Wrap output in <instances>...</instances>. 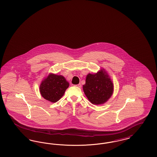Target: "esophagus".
Wrapping results in <instances>:
<instances>
[{
	"mask_svg": "<svg viewBox=\"0 0 157 157\" xmlns=\"http://www.w3.org/2000/svg\"><path fill=\"white\" fill-rule=\"evenodd\" d=\"M75 86H77V87H78V88H81L82 85L81 83H79V84L76 85Z\"/></svg>",
	"mask_w": 157,
	"mask_h": 157,
	"instance_id": "obj_1",
	"label": "esophagus"
}]
</instances>
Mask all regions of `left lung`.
I'll return each instance as SVG.
<instances>
[{
  "label": "left lung",
  "mask_w": 157,
  "mask_h": 157,
  "mask_svg": "<svg viewBox=\"0 0 157 157\" xmlns=\"http://www.w3.org/2000/svg\"><path fill=\"white\" fill-rule=\"evenodd\" d=\"M83 90L92 104L102 105L108 101L114 90V85L105 69H101L94 74H88Z\"/></svg>",
  "instance_id": "left-lung-1"
}]
</instances>
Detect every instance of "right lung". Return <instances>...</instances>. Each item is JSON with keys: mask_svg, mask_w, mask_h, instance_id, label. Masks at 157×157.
Returning a JSON list of instances; mask_svg holds the SVG:
<instances>
[{"mask_svg": "<svg viewBox=\"0 0 157 157\" xmlns=\"http://www.w3.org/2000/svg\"><path fill=\"white\" fill-rule=\"evenodd\" d=\"M69 85V82L63 75L50 73L41 82L40 92L45 99L56 103L63 97Z\"/></svg>", "mask_w": 157, "mask_h": 157, "instance_id": "obj_1", "label": "right lung"}]
</instances>
